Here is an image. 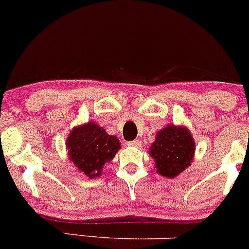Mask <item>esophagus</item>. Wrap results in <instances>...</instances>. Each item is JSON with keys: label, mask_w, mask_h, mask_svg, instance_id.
<instances>
[{"label": "esophagus", "mask_w": 249, "mask_h": 249, "mask_svg": "<svg viewBox=\"0 0 249 249\" xmlns=\"http://www.w3.org/2000/svg\"><path fill=\"white\" fill-rule=\"evenodd\" d=\"M140 144H141V141H140L139 139H135V140H133V141H129V142H128V146L139 147Z\"/></svg>", "instance_id": "34e87169"}]
</instances>
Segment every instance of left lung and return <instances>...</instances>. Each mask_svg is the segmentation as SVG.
Returning a JSON list of instances; mask_svg holds the SVG:
<instances>
[{"instance_id": "obj_1", "label": "left lung", "mask_w": 249, "mask_h": 249, "mask_svg": "<svg viewBox=\"0 0 249 249\" xmlns=\"http://www.w3.org/2000/svg\"><path fill=\"white\" fill-rule=\"evenodd\" d=\"M194 152L195 143L188 129L170 124L156 134L149 154L156 162L159 174L175 178L189 167Z\"/></svg>"}]
</instances>
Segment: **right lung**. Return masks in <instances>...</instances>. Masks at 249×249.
Here are the masks:
<instances>
[{"label": "right lung", "instance_id": "obj_1", "mask_svg": "<svg viewBox=\"0 0 249 249\" xmlns=\"http://www.w3.org/2000/svg\"><path fill=\"white\" fill-rule=\"evenodd\" d=\"M120 147L116 136L107 134L93 122L75 127L67 139L69 158L80 172L90 178L101 175L106 162L113 160Z\"/></svg>", "mask_w": 249, "mask_h": 249}]
</instances>
